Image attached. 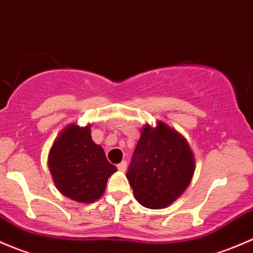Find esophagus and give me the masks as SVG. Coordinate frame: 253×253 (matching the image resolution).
<instances>
[{"label": "esophagus", "mask_w": 253, "mask_h": 253, "mask_svg": "<svg viewBox=\"0 0 253 253\" xmlns=\"http://www.w3.org/2000/svg\"><path fill=\"white\" fill-rule=\"evenodd\" d=\"M117 168H118V170H121V171L126 170V161H123V162L119 163V165L117 166Z\"/></svg>", "instance_id": "esophagus-1"}]
</instances>
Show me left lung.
I'll return each mask as SVG.
<instances>
[{
	"label": "left lung",
	"instance_id": "1",
	"mask_svg": "<svg viewBox=\"0 0 253 253\" xmlns=\"http://www.w3.org/2000/svg\"><path fill=\"white\" fill-rule=\"evenodd\" d=\"M195 158L186 139L163 122L142 127L126 178L140 205L161 210L186 190Z\"/></svg>",
	"mask_w": 253,
	"mask_h": 253
}]
</instances>
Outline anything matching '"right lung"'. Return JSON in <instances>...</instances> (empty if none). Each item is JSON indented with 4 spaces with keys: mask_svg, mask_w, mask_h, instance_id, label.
<instances>
[{
    "mask_svg": "<svg viewBox=\"0 0 253 253\" xmlns=\"http://www.w3.org/2000/svg\"><path fill=\"white\" fill-rule=\"evenodd\" d=\"M90 126L70 124L57 136L48 153V168L62 195L83 204H92L106 190L116 166L91 139Z\"/></svg>",
    "mask_w": 253,
    "mask_h": 253,
    "instance_id": "obj_1",
    "label": "right lung"
}]
</instances>
